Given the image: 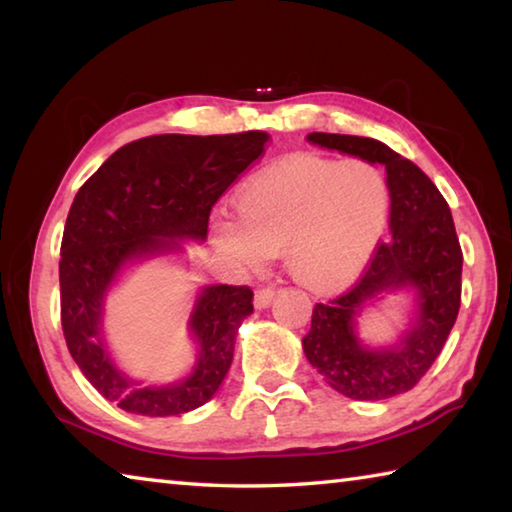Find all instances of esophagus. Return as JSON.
Returning <instances> with one entry per match:
<instances>
[{
	"label": "esophagus",
	"instance_id": "obj_1",
	"mask_svg": "<svg viewBox=\"0 0 512 512\" xmlns=\"http://www.w3.org/2000/svg\"><path fill=\"white\" fill-rule=\"evenodd\" d=\"M275 298V287H259L255 291V307L257 309H264L273 302Z\"/></svg>",
	"mask_w": 512,
	"mask_h": 512
}]
</instances>
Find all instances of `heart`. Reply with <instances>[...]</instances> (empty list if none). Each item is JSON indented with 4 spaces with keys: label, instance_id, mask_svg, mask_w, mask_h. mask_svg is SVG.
<instances>
[{
    "label": "heart",
    "instance_id": "b5f03b06",
    "mask_svg": "<svg viewBox=\"0 0 512 512\" xmlns=\"http://www.w3.org/2000/svg\"><path fill=\"white\" fill-rule=\"evenodd\" d=\"M235 221L212 225L214 246L246 266L284 255L309 291L343 289L377 248L391 187L377 164L296 155L255 173L235 196Z\"/></svg>",
    "mask_w": 512,
    "mask_h": 512
}]
</instances>
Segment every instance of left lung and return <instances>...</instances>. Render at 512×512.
<instances>
[{"mask_svg": "<svg viewBox=\"0 0 512 512\" xmlns=\"http://www.w3.org/2000/svg\"><path fill=\"white\" fill-rule=\"evenodd\" d=\"M309 142L386 167L391 187V237L379 239L352 287L316 302L302 348L334 391L352 400H388L411 391L443 352L461 309L463 250L449 205L418 164L391 146L359 135L309 133ZM415 286L421 296L416 327L400 349L372 353L353 336V318L377 292Z\"/></svg>", "mask_w": 512, "mask_h": 512, "instance_id": "obj_1", "label": "left lung"}]
</instances>
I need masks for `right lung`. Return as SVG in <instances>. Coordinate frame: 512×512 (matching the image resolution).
I'll return each instance as SVG.
<instances>
[{
	"mask_svg": "<svg viewBox=\"0 0 512 512\" xmlns=\"http://www.w3.org/2000/svg\"><path fill=\"white\" fill-rule=\"evenodd\" d=\"M271 135H151L121 146L85 180L60 244V323L69 354L90 384L128 413L180 415L205 404L235 354L237 329L253 311V289L207 287L192 314L201 357L173 386L146 388L112 366L101 341L103 296L135 257L173 250V239H205L214 203L266 151Z\"/></svg>",
	"mask_w": 512,
	"mask_h": 512,
	"instance_id": "obj_1",
	"label": "right lung"
}]
</instances>
